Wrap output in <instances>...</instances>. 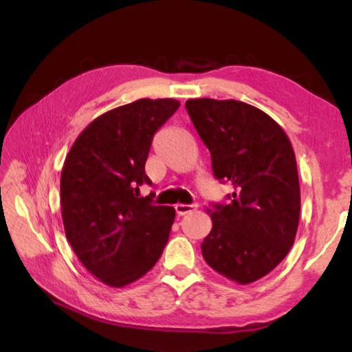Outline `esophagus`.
<instances>
[{
    "mask_svg": "<svg viewBox=\"0 0 352 352\" xmlns=\"http://www.w3.org/2000/svg\"><path fill=\"white\" fill-rule=\"evenodd\" d=\"M195 210H197V205H183V204L175 205V212L178 216H184V214H189Z\"/></svg>",
    "mask_w": 352,
    "mask_h": 352,
    "instance_id": "1",
    "label": "esophagus"
}]
</instances>
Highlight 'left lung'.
I'll list each match as a JSON object with an SVG mask.
<instances>
[{
    "label": "left lung",
    "mask_w": 352,
    "mask_h": 352,
    "mask_svg": "<svg viewBox=\"0 0 352 352\" xmlns=\"http://www.w3.org/2000/svg\"><path fill=\"white\" fill-rule=\"evenodd\" d=\"M186 110L211 153L214 177L234 189L228 205H212L201 254L231 281H258L295 242L301 197L294 147L267 113L241 100L189 99Z\"/></svg>",
    "instance_id": "obj_1"
}]
</instances>
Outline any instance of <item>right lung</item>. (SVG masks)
Masks as SVG:
<instances>
[{"mask_svg": "<svg viewBox=\"0 0 352 352\" xmlns=\"http://www.w3.org/2000/svg\"><path fill=\"white\" fill-rule=\"evenodd\" d=\"M175 99H140L104 113L77 136L65 160L60 204L65 234L83 267L124 287L157 264L175 219L152 205L144 166L153 135L177 111Z\"/></svg>", "mask_w": 352, "mask_h": 352, "instance_id": "obj_1", "label": "right lung"}]
</instances>
